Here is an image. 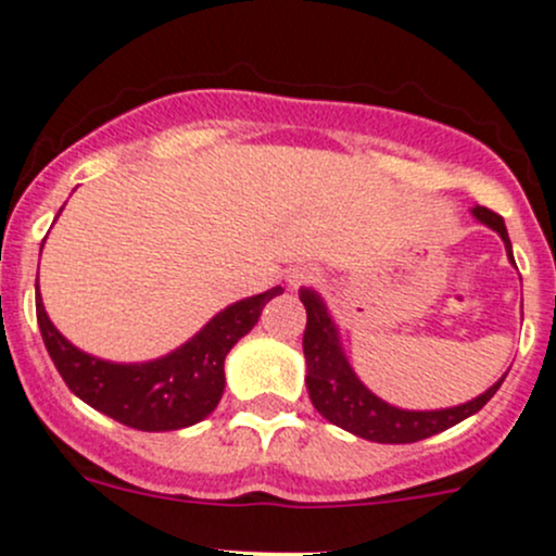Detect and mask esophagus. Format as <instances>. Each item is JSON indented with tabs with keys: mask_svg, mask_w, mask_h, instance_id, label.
<instances>
[{
	"mask_svg": "<svg viewBox=\"0 0 556 556\" xmlns=\"http://www.w3.org/2000/svg\"><path fill=\"white\" fill-rule=\"evenodd\" d=\"M319 279H323V274H319L314 266L293 268V271L288 274L290 288H301V285H314V282H319Z\"/></svg>",
	"mask_w": 556,
	"mask_h": 556,
	"instance_id": "34e87169",
	"label": "esophagus"
}]
</instances>
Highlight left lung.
<instances>
[{"label": "left lung", "mask_w": 556, "mask_h": 556, "mask_svg": "<svg viewBox=\"0 0 556 556\" xmlns=\"http://www.w3.org/2000/svg\"><path fill=\"white\" fill-rule=\"evenodd\" d=\"M471 213H475L479 224L490 226V229L501 233L506 253L511 258V242L509 233H506L504 218L493 213V210L479 207V204ZM298 295H301L303 306H306L303 356H306V389L308 396H312V405L330 424L352 431L362 440L383 442V445H407V442H418L431 434H440V431L482 410L490 402V396L504 383L506 376L498 383L490 386L484 394H479L477 400L445 407V410H400V407L389 405L381 396L372 394L356 378L346 354H343L338 327L330 319V314H327L323 298L308 288L298 290Z\"/></svg>", "instance_id": "8db88e82"}]
</instances>
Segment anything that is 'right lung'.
<instances>
[{"mask_svg":"<svg viewBox=\"0 0 556 556\" xmlns=\"http://www.w3.org/2000/svg\"><path fill=\"white\" fill-rule=\"evenodd\" d=\"M282 288L244 298L215 314L191 341L167 356L140 365H116L79 352L68 343L45 312L37 285V323L47 354L68 389L101 410L138 431H175L200 424L224 396V359L233 343L258 323L263 306Z\"/></svg>","mask_w":556,"mask_h":556,"instance_id":"right-lung-1","label":"right lung"}]
</instances>
